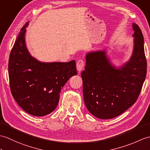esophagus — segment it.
<instances>
[{
    "label": "esophagus",
    "instance_id": "obj_1",
    "mask_svg": "<svg viewBox=\"0 0 150 150\" xmlns=\"http://www.w3.org/2000/svg\"><path fill=\"white\" fill-rule=\"evenodd\" d=\"M76 67L78 71L81 72L82 70V69L83 68V67H84V62H83V61L82 60V59H80V60H79L77 62H76Z\"/></svg>",
    "mask_w": 150,
    "mask_h": 150
}]
</instances>
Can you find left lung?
<instances>
[{"instance_id": "1", "label": "left lung", "mask_w": 150, "mask_h": 150, "mask_svg": "<svg viewBox=\"0 0 150 150\" xmlns=\"http://www.w3.org/2000/svg\"><path fill=\"white\" fill-rule=\"evenodd\" d=\"M134 50L130 60L116 68L105 50L91 52L86 56L81 76L85 105L93 116L112 119L125 112L136 102L147 71L144 38L141 30L132 23Z\"/></svg>"}]
</instances>
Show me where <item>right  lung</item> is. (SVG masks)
Wrapping results in <instances>:
<instances>
[{
    "label": "right lung",
    "mask_w": 150,
    "mask_h": 150,
    "mask_svg": "<svg viewBox=\"0 0 150 150\" xmlns=\"http://www.w3.org/2000/svg\"><path fill=\"white\" fill-rule=\"evenodd\" d=\"M26 23L10 53L8 73L11 92L17 103L26 112L44 116L55 110L61 89L76 75L75 61L41 62L28 51L25 40Z\"/></svg>",
    "instance_id": "obj_1"
}]
</instances>
